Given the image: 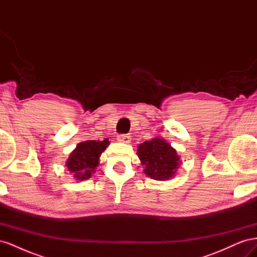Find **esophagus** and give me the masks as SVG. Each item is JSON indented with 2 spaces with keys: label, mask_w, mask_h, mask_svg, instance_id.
Masks as SVG:
<instances>
[{
  "label": "esophagus",
  "mask_w": 257,
  "mask_h": 257,
  "mask_svg": "<svg viewBox=\"0 0 257 257\" xmlns=\"http://www.w3.org/2000/svg\"><path fill=\"white\" fill-rule=\"evenodd\" d=\"M116 139H118V142H120L122 144H130L131 143V136H128V135H119Z\"/></svg>",
  "instance_id": "obj_1"
}]
</instances>
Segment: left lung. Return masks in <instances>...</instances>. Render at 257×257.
<instances>
[{
    "label": "left lung",
    "instance_id": "8db88e82",
    "mask_svg": "<svg viewBox=\"0 0 257 257\" xmlns=\"http://www.w3.org/2000/svg\"><path fill=\"white\" fill-rule=\"evenodd\" d=\"M137 155L146 176L158 181L172 179L182 164L180 155L164 138L155 137L138 145Z\"/></svg>",
    "mask_w": 257,
    "mask_h": 257
}]
</instances>
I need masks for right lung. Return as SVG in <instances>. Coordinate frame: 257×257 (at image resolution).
Instances as JSON below:
<instances>
[{
	"label": "right lung",
	"mask_w": 257,
	"mask_h": 257,
	"mask_svg": "<svg viewBox=\"0 0 257 257\" xmlns=\"http://www.w3.org/2000/svg\"><path fill=\"white\" fill-rule=\"evenodd\" d=\"M108 138L100 141H85L79 143L69 154L65 163L68 172L76 181H83L94 174L99 164V157L109 145Z\"/></svg>",
	"instance_id": "obj_1"
}]
</instances>
